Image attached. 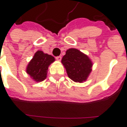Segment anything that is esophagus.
<instances>
[{"instance_id":"esophagus-1","label":"esophagus","mask_w":127,"mask_h":127,"mask_svg":"<svg viewBox=\"0 0 127 127\" xmlns=\"http://www.w3.org/2000/svg\"><path fill=\"white\" fill-rule=\"evenodd\" d=\"M61 58H62V57H61V56H56V60H57V61H61Z\"/></svg>"}]
</instances>
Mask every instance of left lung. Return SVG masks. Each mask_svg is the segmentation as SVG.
Instances as JSON below:
<instances>
[{"label": "left lung", "mask_w": 127, "mask_h": 127, "mask_svg": "<svg viewBox=\"0 0 127 127\" xmlns=\"http://www.w3.org/2000/svg\"><path fill=\"white\" fill-rule=\"evenodd\" d=\"M69 78L76 83L86 81L92 71L93 62L88 55L75 48L66 51L61 60Z\"/></svg>", "instance_id": "obj_1"}]
</instances>
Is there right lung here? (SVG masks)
I'll use <instances>...</instances> for the list:
<instances>
[{"label": "right lung", "mask_w": 127, "mask_h": 127, "mask_svg": "<svg viewBox=\"0 0 127 127\" xmlns=\"http://www.w3.org/2000/svg\"><path fill=\"white\" fill-rule=\"evenodd\" d=\"M55 59L51 55L37 51L27 64L26 72L35 82H42L46 79L49 66Z\"/></svg>", "instance_id": "obj_1"}]
</instances>
